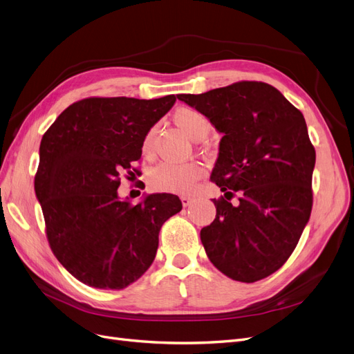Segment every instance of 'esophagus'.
<instances>
[{"mask_svg":"<svg viewBox=\"0 0 354 354\" xmlns=\"http://www.w3.org/2000/svg\"><path fill=\"white\" fill-rule=\"evenodd\" d=\"M192 201H194V198L188 197V195H182V197H180V203H182V205H184V207L191 205V203H192Z\"/></svg>","mask_w":354,"mask_h":354,"instance_id":"1","label":"esophagus"}]
</instances>
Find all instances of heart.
<instances>
[{
	"label": "heart",
	"mask_w": 354,
	"mask_h": 354,
	"mask_svg": "<svg viewBox=\"0 0 354 354\" xmlns=\"http://www.w3.org/2000/svg\"><path fill=\"white\" fill-rule=\"evenodd\" d=\"M172 120L184 133L194 141L205 138L212 131V122L208 116L201 111L182 106L178 108ZM154 131L150 129L141 144L142 154H151ZM205 170L200 162L187 163H160L151 169L149 175V184L153 189L172 194H189L194 191L197 182L204 176Z\"/></svg>",
	"instance_id": "b5f03b06"
}]
</instances>
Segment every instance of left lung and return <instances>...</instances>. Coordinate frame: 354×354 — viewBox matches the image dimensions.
<instances>
[{
	"label": "left lung",
	"mask_w": 354,
	"mask_h": 354,
	"mask_svg": "<svg viewBox=\"0 0 354 354\" xmlns=\"http://www.w3.org/2000/svg\"><path fill=\"white\" fill-rule=\"evenodd\" d=\"M178 99L223 134L210 179L225 197L213 200L216 218L201 229L205 254L232 280H263L289 259L310 216L315 149L305 118L263 82ZM234 192L241 194L236 207Z\"/></svg>",
	"instance_id": "obj_1"
}]
</instances>
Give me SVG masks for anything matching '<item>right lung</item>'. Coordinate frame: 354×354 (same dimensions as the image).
Segmentation results:
<instances>
[{
	"label": "right lung",
	"mask_w": 354,
	"mask_h": 354,
	"mask_svg": "<svg viewBox=\"0 0 354 354\" xmlns=\"http://www.w3.org/2000/svg\"><path fill=\"white\" fill-rule=\"evenodd\" d=\"M175 102V95L87 97L44 134L36 197L50 250L78 281L104 290L137 281L154 261L162 225L182 210L174 194H151L140 204L118 197L121 174L138 172L133 165L144 137Z\"/></svg>",
	"instance_id": "obj_1"
}]
</instances>
